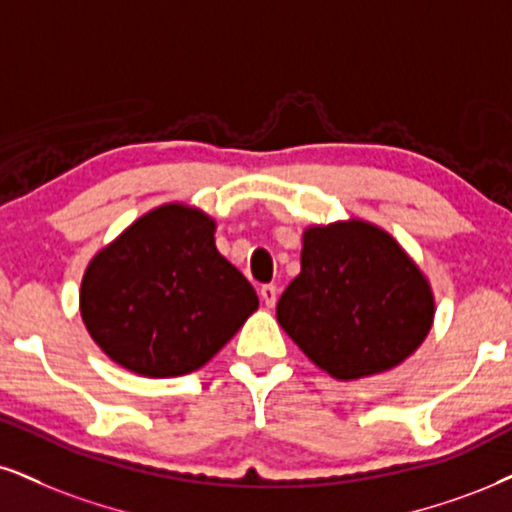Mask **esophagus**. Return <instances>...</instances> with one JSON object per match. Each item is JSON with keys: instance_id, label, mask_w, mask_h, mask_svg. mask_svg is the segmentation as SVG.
I'll list each match as a JSON object with an SVG mask.
<instances>
[{"instance_id": "esophagus-1", "label": "esophagus", "mask_w": 512, "mask_h": 512, "mask_svg": "<svg viewBox=\"0 0 512 512\" xmlns=\"http://www.w3.org/2000/svg\"><path fill=\"white\" fill-rule=\"evenodd\" d=\"M261 299L268 308H273L275 301H277V287L275 285H263L261 287Z\"/></svg>"}]
</instances>
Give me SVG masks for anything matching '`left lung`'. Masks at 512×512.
I'll use <instances>...</instances> for the list:
<instances>
[{"label":"left lung","mask_w":512,"mask_h":512,"mask_svg":"<svg viewBox=\"0 0 512 512\" xmlns=\"http://www.w3.org/2000/svg\"><path fill=\"white\" fill-rule=\"evenodd\" d=\"M432 320L425 275L394 237L363 220L308 227L301 273L277 301L282 330L337 380L406 361Z\"/></svg>","instance_id":"left-lung-1"}]
</instances>
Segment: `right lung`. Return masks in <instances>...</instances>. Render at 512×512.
<instances>
[{
	"label": "right lung",
	"instance_id": "add662e5",
	"mask_svg": "<svg viewBox=\"0 0 512 512\" xmlns=\"http://www.w3.org/2000/svg\"><path fill=\"white\" fill-rule=\"evenodd\" d=\"M206 213L168 204L135 220L85 270L80 313L111 361L144 377L199 370L258 308L218 254Z\"/></svg>",
	"mask_w": 512,
	"mask_h": 512
}]
</instances>
